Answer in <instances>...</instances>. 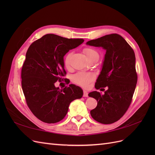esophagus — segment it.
<instances>
[{
  "label": "esophagus",
  "mask_w": 155,
  "mask_h": 155,
  "mask_svg": "<svg viewBox=\"0 0 155 155\" xmlns=\"http://www.w3.org/2000/svg\"><path fill=\"white\" fill-rule=\"evenodd\" d=\"M88 92L86 91H83V96L84 97H87L88 96Z\"/></svg>",
  "instance_id": "34e87169"
}]
</instances>
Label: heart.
Wrapping results in <instances>:
<instances>
[{
    "label": "heart",
    "mask_w": 155,
    "mask_h": 155,
    "mask_svg": "<svg viewBox=\"0 0 155 155\" xmlns=\"http://www.w3.org/2000/svg\"><path fill=\"white\" fill-rule=\"evenodd\" d=\"M84 53L85 54L88 59L93 58H99V54L97 51L91 48H86L83 50ZM72 57V53H69L65 58L64 59V64L67 67H68L70 64V60ZM94 76L92 74H87L84 72H79L75 75L74 76V81L76 83L79 84L81 86L86 87L88 84L92 80H93Z\"/></svg>",
    "instance_id": "b5f03b06"
}]
</instances>
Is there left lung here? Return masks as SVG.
Wrapping results in <instances>:
<instances>
[{"mask_svg": "<svg viewBox=\"0 0 155 155\" xmlns=\"http://www.w3.org/2000/svg\"><path fill=\"white\" fill-rule=\"evenodd\" d=\"M87 45L106 50L100 74L95 88L107 91L88 94L97 101L91 115L101 124H110L119 120L127 110L137 83L136 58L133 48L121 35L112 34L88 41Z\"/></svg>", "mask_w": 155, "mask_h": 155, "instance_id": "left-lung-1", "label": "left lung"}]
</instances>
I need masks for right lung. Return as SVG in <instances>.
I'll return each instance as SVG.
<instances>
[{
	"label": "right lung",
	"mask_w": 155,
	"mask_h": 155,
	"mask_svg": "<svg viewBox=\"0 0 155 155\" xmlns=\"http://www.w3.org/2000/svg\"><path fill=\"white\" fill-rule=\"evenodd\" d=\"M83 42V39L46 34L28 49L21 70L22 88L30 110L43 122L62 120L70 103L83 95L82 89L74 84L63 89L55 87L66 74L64 56Z\"/></svg>",
	"instance_id": "add662e5"
}]
</instances>
